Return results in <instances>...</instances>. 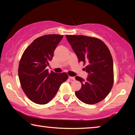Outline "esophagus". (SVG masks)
Listing matches in <instances>:
<instances>
[{
    "instance_id": "obj_1",
    "label": "esophagus",
    "mask_w": 135,
    "mask_h": 135,
    "mask_svg": "<svg viewBox=\"0 0 135 135\" xmlns=\"http://www.w3.org/2000/svg\"><path fill=\"white\" fill-rule=\"evenodd\" d=\"M69 79H71V80H74L75 79L74 77H71V76H69Z\"/></svg>"
}]
</instances>
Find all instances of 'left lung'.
Returning <instances> with one entry per match:
<instances>
[{"instance_id": "obj_1", "label": "left lung", "mask_w": 135, "mask_h": 135, "mask_svg": "<svg viewBox=\"0 0 135 135\" xmlns=\"http://www.w3.org/2000/svg\"><path fill=\"white\" fill-rule=\"evenodd\" d=\"M66 38L78 58L86 63V80L79 76L82 84L75 91L77 98L87 104H94L104 99L109 93L114 83L113 60L109 50L102 40L92 37L66 35Z\"/></svg>"}]
</instances>
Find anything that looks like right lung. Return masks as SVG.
Segmentation results:
<instances>
[{
    "label": "right lung",
    "instance_id": "add662e5",
    "mask_svg": "<svg viewBox=\"0 0 135 135\" xmlns=\"http://www.w3.org/2000/svg\"><path fill=\"white\" fill-rule=\"evenodd\" d=\"M62 37L61 35L49 34L37 38L25 50L20 60L18 76L22 89L36 104H45L50 101L62 83L68 79L67 73H49L46 69Z\"/></svg>",
    "mask_w": 135,
    "mask_h": 135
}]
</instances>
